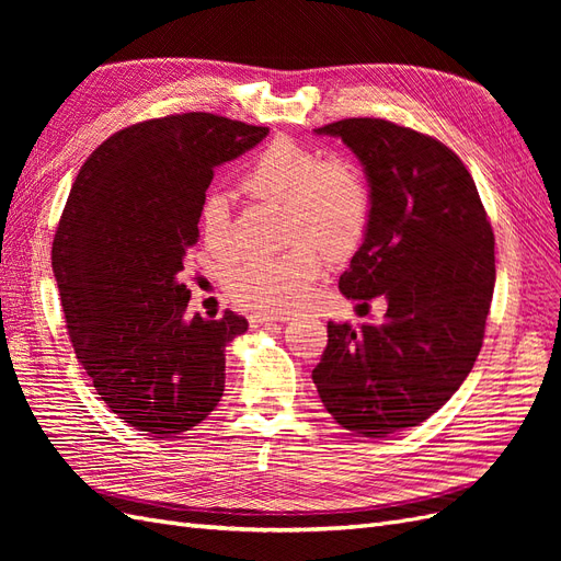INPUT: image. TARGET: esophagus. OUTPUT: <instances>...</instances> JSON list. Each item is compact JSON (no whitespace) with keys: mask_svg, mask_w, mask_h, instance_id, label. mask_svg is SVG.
<instances>
[{"mask_svg":"<svg viewBox=\"0 0 561 561\" xmlns=\"http://www.w3.org/2000/svg\"><path fill=\"white\" fill-rule=\"evenodd\" d=\"M278 320H285V318H283V316H268V313H250V316H248L250 328L271 325V322H278Z\"/></svg>","mask_w":561,"mask_h":561,"instance_id":"esophagus-1","label":"esophagus"}]
</instances>
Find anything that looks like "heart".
Wrapping results in <instances>:
<instances>
[{"mask_svg":"<svg viewBox=\"0 0 561 561\" xmlns=\"http://www.w3.org/2000/svg\"><path fill=\"white\" fill-rule=\"evenodd\" d=\"M243 190L283 206L285 241L295 245L278 257H248L229 268V297L252 311L283 313L299 307L322 271L313 248L330 260L346 257L363 241L371 217L369 182L358 163L344 157L322 159L290 138H276L260 151L243 175ZM201 231L213 252H231L227 196H206Z\"/></svg>","mask_w":561,"mask_h":561,"instance_id":"heart-1","label":"heart"}]
</instances>
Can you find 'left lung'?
<instances>
[{
  "instance_id": "left-lung-1",
  "label": "left lung",
  "mask_w": 561,
  "mask_h": 561,
  "mask_svg": "<svg viewBox=\"0 0 561 561\" xmlns=\"http://www.w3.org/2000/svg\"><path fill=\"white\" fill-rule=\"evenodd\" d=\"M342 140L371 192L363 245L339 278L346 299L383 297L381 325L328 322L313 383L339 426L386 437L433 416L470 375L496 283L494 231L466 165L428 135L344 118Z\"/></svg>"
}]
</instances>
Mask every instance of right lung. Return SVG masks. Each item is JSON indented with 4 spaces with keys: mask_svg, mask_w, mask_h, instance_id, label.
I'll list each match as a JSON object with an SVG mask.
<instances>
[{
    "mask_svg": "<svg viewBox=\"0 0 561 561\" xmlns=\"http://www.w3.org/2000/svg\"><path fill=\"white\" fill-rule=\"evenodd\" d=\"M264 126L190 112L114 133L81 165L50 250L79 363L128 426L180 435L225 393V351L248 320L186 313L180 280L217 165Z\"/></svg>",
    "mask_w": 561,
    "mask_h": 561,
    "instance_id": "right-lung-1",
    "label": "right lung"
}]
</instances>
